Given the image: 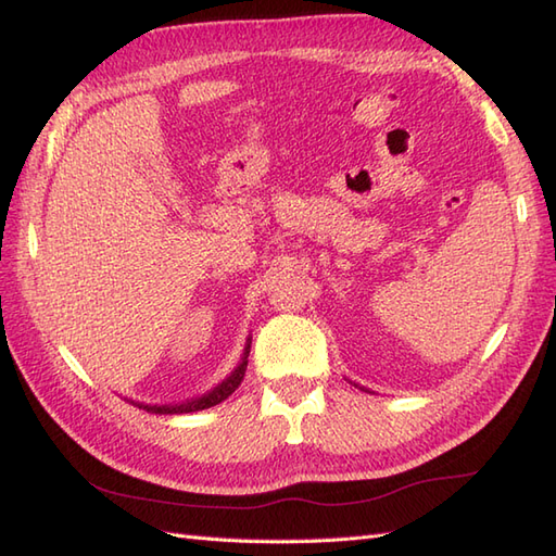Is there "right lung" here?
I'll list each match as a JSON object with an SVG mask.
<instances>
[{"label": "right lung", "mask_w": 556, "mask_h": 556, "mask_svg": "<svg viewBox=\"0 0 556 556\" xmlns=\"http://www.w3.org/2000/svg\"><path fill=\"white\" fill-rule=\"evenodd\" d=\"M248 349H251V346H248ZM248 349H245V353H243V363L231 372V377H227V380H224L217 389H212V392L205 394L203 399L188 401V404H179V406H143V408L155 410V413H186V410H203V408L222 404L224 399L231 396V394L236 392V389H239V384H241V380H243L245 365H248V361H245V358H248Z\"/></svg>", "instance_id": "right-lung-1"}]
</instances>
